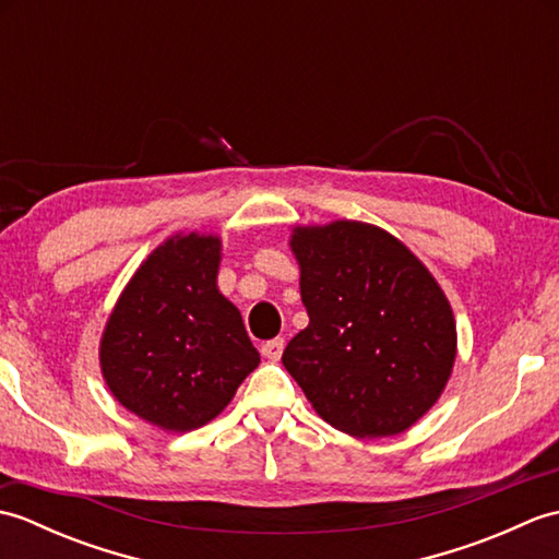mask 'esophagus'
Masks as SVG:
<instances>
[{"instance_id": "esophagus-1", "label": "esophagus", "mask_w": 559, "mask_h": 559, "mask_svg": "<svg viewBox=\"0 0 559 559\" xmlns=\"http://www.w3.org/2000/svg\"><path fill=\"white\" fill-rule=\"evenodd\" d=\"M283 348H286V341L273 338V341H266L264 346H261V355H264V358L271 360V362H278L281 355H283Z\"/></svg>"}]
</instances>
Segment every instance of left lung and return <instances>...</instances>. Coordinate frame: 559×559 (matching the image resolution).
Wrapping results in <instances>:
<instances>
[{"label": "left lung", "mask_w": 559, "mask_h": 559, "mask_svg": "<svg viewBox=\"0 0 559 559\" xmlns=\"http://www.w3.org/2000/svg\"><path fill=\"white\" fill-rule=\"evenodd\" d=\"M290 249L310 324L283 350L286 370L336 430L406 432L454 370L456 319L442 286L372 223L295 225Z\"/></svg>", "instance_id": "obj_1"}]
</instances>
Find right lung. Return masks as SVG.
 Wrapping results in <instances>:
<instances>
[{
	"instance_id": "1",
	"label": "right lung",
	"mask_w": 559,
	"mask_h": 559,
	"mask_svg": "<svg viewBox=\"0 0 559 559\" xmlns=\"http://www.w3.org/2000/svg\"><path fill=\"white\" fill-rule=\"evenodd\" d=\"M221 257L218 235L175 233L141 261L103 329L110 394L165 432L211 423L261 360L218 290Z\"/></svg>"
}]
</instances>
